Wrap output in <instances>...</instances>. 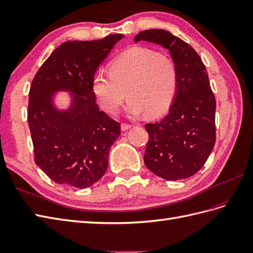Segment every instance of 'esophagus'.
<instances>
[{
	"mask_svg": "<svg viewBox=\"0 0 253 253\" xmlns=\"http://www.w3.org/2000/svg\"><path fill=\"white\" fill-rule=\"evenodd\" d=\"M131 127H132V125H130V124H126V123H122V125H121L122 130H127V129L131 128Z\"/></svg>",
	"mask_w": 253,
	"mask_h": 253,
	"instance_id": "34e87169",
	"label": "esophagus"
}]
</instances>
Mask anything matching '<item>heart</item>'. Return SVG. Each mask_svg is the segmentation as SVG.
Returning <instances> with one entry per match:
<instances>
[{"instance_id":"heart-1","label":"heart","mask_w":253,"mask_h":253,"mask_svg":"<svg viewBox=\"0 0 253 253\" xmlns=\"http://www.w3.org/2000/svg\"><path fill=\"white\" fill-rule=\"evenodd\" d=\"M177 87V68L171 57L142 47L125 50L110 63L109 73L98 71L92 80L94 95L110 114L118 112L127 95L130 115H161L171 107Z\"/></svg>"}]
</instances>
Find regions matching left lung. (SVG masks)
<instances>
[{
  "label": "left lung",
  "instance_id": "left-lung-1",
  "mask_svg": "<svg viewBox=\"0 0 253 253\" xmlns=\"http://www.w3.org/2000/svg\"><path fill=\"white\" fill-rule=\"evenodd\" d=\"M140 41L169 50L178 75L177 93L169 114L145 125V166L168 180L188 178L204 166L216 142V99L205 65L196 50L168 31H142L134 37L135 42Z\"/></svg>",
  "mask_w": 253,
  "mask_h": 253
}]
</instances>
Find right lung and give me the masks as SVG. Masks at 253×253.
Here are the masks:
<instances>
[{
  "label": "right lung",
  "instance_id": "1",
  "mask_svg": "<svg viewBox=\"0 0 253 253\" xmlns=\"http://www.w3.org/2000/svg\"><path fill=\"white\" fill-rule=\"evenodd\" d=\"M124 37L112 34L98 41L60 44L38 69L31 84L28 123L35 164L56 184L86 188L108 169L109 150L121 125L99 110L92 90L97 68ZM68 90L72 107L59 112L52 94Z\"/></svg>",
  "mask_w": 253,
  "mask_h": 253
}]
</instances>
